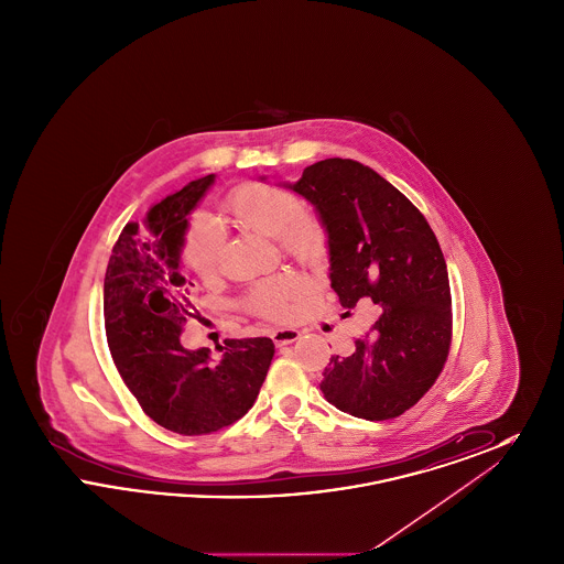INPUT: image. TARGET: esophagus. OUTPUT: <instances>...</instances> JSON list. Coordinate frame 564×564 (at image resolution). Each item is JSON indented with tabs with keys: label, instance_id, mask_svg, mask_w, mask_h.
<instances>
[{
	"label": "esophagus",
	"instance_id": "1",
	"mask_svg": "<svg viewBox=\"0 0 564 564\" xmlns=\"http://www.w3.org/2000/svg\"><path fill=\"white\" fill-rule=\"evenodd\" d=\"M270 338L274 340L276 347H283V345H290L300 338V332L295 327H279V329H272Z\"/></svg>",
	"mask_w": 564,
	"mask_h": 564
}]
</instances>
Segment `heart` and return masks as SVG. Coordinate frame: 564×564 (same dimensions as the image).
<instances>
[{"label":"heart","instance_id":"b5f03b06","mask_svg":"<svg viewBox=\"0 0 564 564\" xmlns=\"http://www.w3.org/2000/svg\"><path fill=\"white\" fill-rule=\"evenodd\" d=\"M302 203L290 189L247 182L230 192L221 205L228 219L245 232L274 239L279 251L302 267H319L327 258V230L322 217L300 209ZM224 245L214 221L196 217L189 228L184 258L203 281H212L221 269ZM297 281L292 274H274L258 281L245 294V304L258 315L283 322L294 313Z\"/></svg>","mask_w":564,"mask_h":564}]
</instances>
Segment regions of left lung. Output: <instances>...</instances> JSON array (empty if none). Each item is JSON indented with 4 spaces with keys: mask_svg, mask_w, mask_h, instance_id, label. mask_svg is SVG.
<instances>
[{
    "mask_svg": "<svg viewBox=\"0 0 564 564\" xmlns=\"http://www.w3.org/2000/svg\"><path fill=\"white\" fill-rule=\"evenodd\" d=\"M285 186L325 224L329 279L345 315L364 304L380 311L352 355H332L323 398L357 419H395L430 391L451 350L453 300L440 242L425 215L361 162L325 159Z\"/></svg>",
    "mask_w": 564,
    "mask_h": 564,
    "instance_id": "left-lung-1",
    "label": "left lung"
}]
</instances>
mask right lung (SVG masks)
<instances>
[{
  "mask_svg": "<svg viewBox=\"0 0 564 564\" xmlns=\"http://www.w3.org/2000/svg\"><path fill=\"white\" fill-rule=\"evenodd\" d=\"M215 175L189 182L129 221L111 249L104 317L111 359L141 410L161 427L205 435L237 423L253 405L274 355L270 338L224 340L221 357L188 350L184 323L198 317L180 270L188 215Z\"/></svg>",
  "mask_w": 564,
  "mask_h": 564,
  "instance_id": "obj_1",
  "label": "right lung"
}]
</instances>
